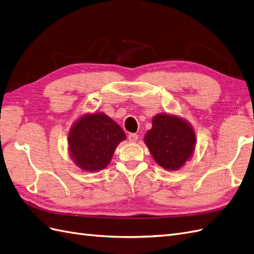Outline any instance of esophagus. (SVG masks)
Instances as JSON below:
<instances>
[{
  "mask_svg": "<svg viewBox=\"0 0 254 254\" xmlns=\"http://www.w3.org/2000/svg\"><path fill=\"white\" fill-rule=\"evenodd\" d=\"M127 138H128V141L135 142V141H137V139H138V135L137 134H134V133H131V134L127 135Z\"/></svg>",
  "mask_w": 254,
  "mask_h": 254,
  "instance_id": "obj_1",
  "label": "esophagus"
}]
</instances>
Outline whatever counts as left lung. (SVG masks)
<instances>
[{"label": "left lung", "instance_id": "8db88e82", "mask_svg": "<svg viewBox=\"0 0 254 254\" xmlns=\"http://www.w3.org/2000/svg\"><path fill=\"white\" fill-rule=\"evenodd\" d=\"M144 140L161 167L178 171L192 158L196 135L190 122L177 115L164 113L153 117L152 127L146 133Z\"/></svg>", "mask_w": 254, "mask_h": 254}]
</instances>
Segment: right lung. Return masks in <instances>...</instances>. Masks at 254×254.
<instances>
[{"mask_svg": "<svg viewBox=\"0 0 254 254\" xmlns=\"http://www.w3.org/2000/svg\"><path fill=\"white\" fill-rule=\"evenodd\" d=\"M126 139L121 127L106 114H84L69 128L68 153L81 171L99 172L110 163L117 146Z\"/></svg>", "mask_w": 254, "mask_h": 254, "instance_id": "add662e5", "label": "right lung"}]
</instances>
